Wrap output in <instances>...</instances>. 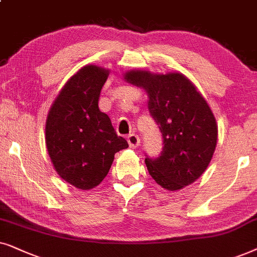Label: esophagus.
Masks as SVG:
<instances>
[{
  "label": "esophagus",
  "mask_w": 257,
  "mask_h": 257,
  "mask_svg": "<svg viewBox=\"0 0 257 257\" xmlns=\"http://www.w3.org/2000/svg\"><path fill=\"white\" fill-rule=\"evenodd\" d=\"M128 143L131 146V148H138L140 146V138L136 134H131L128 136Z\"/></svg>",
  "instance_id": "esophagus-1"
}]
</instances>
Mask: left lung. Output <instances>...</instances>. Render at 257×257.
I'll list each match as a JSON object with an SVG mask.
<instances>
[{
  "mask_svg": "<svg viewBox=\"0 0 257 257\" xmlns=\"http://www.w3.org/2000/svg\"><path fill=\"white\" fill-rule=\"evenodd\" d=\"M124 81L145 89L150 115L160 125L163 152L146 159L150 176L164 189L189 186L209 166L217 143V123L206 98L181 73L129 70Z\"/></svg>",
  "mask_w": 257,
  "mask_h": 257,
  "instance_id": "8db88e82",
  "label": "left lung"
}]
</instances>
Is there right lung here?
Returning <instances> with one entry per match:
<instances>
[{
  "instance_id": "obj_1",
  "label": "right lung",
  "mask_w": 257,
  "mask_h": 257,
  "mask_svg": "<svg viewBox=\"0 0 257 257\" xmlns=\"http://www.w3.org/2000/svg\"><path fill=\"white\" fill-rule=\"evenodd\" d=\"M110 70L88 64L66 82L46 121V146L54 169L81 190L93 189L110 169L115 154L128 148L110 118L98 109Z\"/></svg>"
}]
</instances>
